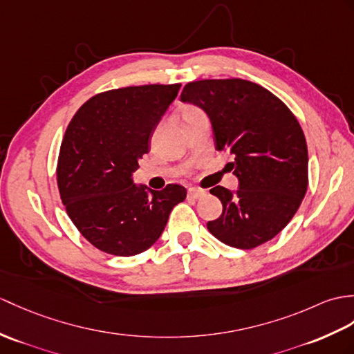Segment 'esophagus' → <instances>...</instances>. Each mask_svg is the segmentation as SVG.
Masks as SVG:
<instances>
[{"instance_id":"esophagus-1","label":"esophagus","mask_w":354,"mask_h":354,"mask_svg":"<svg viewBox=\"0 0 354 354\" xmlns=\"http://www.w3.org/2000/svg\"><path fill=\"white\" fill-rule=\"evenodd\" d=\"M205 194L207 193L203 190H199V188H188V197H190V199H201Z\"/></svg>"}]
</instances>
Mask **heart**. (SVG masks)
I'll use <instances>...</instances> for the list:
<instances>
[{"mask_svg":"<svg viewBox=\"0 0 354 354\" xmlns=\"http://www.w3.org/2000/svg\"><path fill=\"white\" fill-rule=\"evenodd\" d=\"M194 110H197V109H194V106H185V109L183 110V116H184V114H187V113L194 111Z\"/></svg>","mask_w":354,"mask_h":354,"instance_id":"heart-1","label":"heart"}]
</instances>
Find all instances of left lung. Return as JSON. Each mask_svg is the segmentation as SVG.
<instances>
[{"mask_svg": "<svg viewBox=\"0 0 354 354\" xmlns=\"http://www.w3.org/2000/svg\"><path fill=\"white\" fill-rule=\"evenodd\" d=\"M180 101L207 113L216 149L235 155L238 188H211L223 212L208 221V231L235 249L270 241L306 194L308 146L300 123L267 88L240 78L188 83Z\"/></svg>", "mask_w": 354, "mask_h": 354, "instance_id": "left-lung-1", "label": "left lung"}]
</instances>
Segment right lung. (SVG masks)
<instances>
[{"label": "right lung", "mask_w": 354, "mask_h": 354, "mask_svg": "<svg viewBox=\"0 0 354 354\" xmlns=\"http://www.w3.org/2000/svg\"><path fill=\"white\" fill-rule=\"evenodd\" d=\"M180 84L123 87L96 95L66 129L57 166L62 202L72 223L96 249L134 257L161 236L187 190L134 184L138 160Z\"/></svg>", "instance_id": "right-lung-1"}]
</instances>
